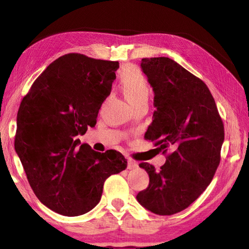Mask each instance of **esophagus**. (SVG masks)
Segmentation results:
<instances>
[{
    "label": "esophagus",
    "instance_id": "34e87169",
    "mask_svg": "<svg viewBox=\"0 0 249 249\" xmlns=\"http://www.w3.org/2000/svg\"><path fill=\"white\" fill-rule=\"evenodd\" d=\"M137 167H138V163L135 162L134 160H132V159L127 160V168H128V169H136Z\"/></svg>",
    "mask_w": 249,
    "mask_h": 249
}]
</instances>
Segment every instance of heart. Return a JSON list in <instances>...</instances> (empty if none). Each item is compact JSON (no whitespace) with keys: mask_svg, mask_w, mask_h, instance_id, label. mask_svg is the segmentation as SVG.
<instances>
[{"mask_svg":"<svg viewBox=\"0 0 249 249\" xmlns=\"http://www.w3.org/2000/svg\"><path fill=\"white\" fill-rule=\"evenodd\" d=\"M120 89L129 104L147 103L150 88L145 75L135 66H128L123 70L120 79Z\"/></svg>","mask_w":249,"mask_h":249,"instance_id":"heart-1","label":"heart"}]
</instances>
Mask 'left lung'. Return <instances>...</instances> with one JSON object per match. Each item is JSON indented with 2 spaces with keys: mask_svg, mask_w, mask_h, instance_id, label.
Wrapping results in <instances>:
<instances>
[{
  "mask_svg": "<svg viewBox=\"0 0 249 249\" xmlns=\"http://www.w3.org/2000/svg\"><path fill=\"white\" fill-rule=\"evenodd\" d=\"M154 90L153 122L145 138L155 142L166 163L156 170L140 163L149 184L137 201L158 215L187 209L212 181L221 159L224 125L206 84L167 57L142 59Z\"/></svg>",
  "mask_w": 249,
  "mask_h": 249,
  "instance_id": "obj_1",
  "label": "left lung"
}]
</instances>
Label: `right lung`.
<instances>
[{
	"instance_id": "add662e5",
	"label": "right lung",
	"mask_w": 249,
	"mask_h": 249,
	"mask_svg": "<svg viewBox=\"0 0 249 249\" xmlns=\"http://www.w3.org/2000/svg\"><path fill=\"white\" fill-rule=\"evenodd\" d=\"M119 61L81 53L59 57L20 102L15 150L34 193L48 209L78 216L99 203L103 184L127 167L116 150L98 153L77 138L96 124Z\"/></svg>"
}]
</instances>
